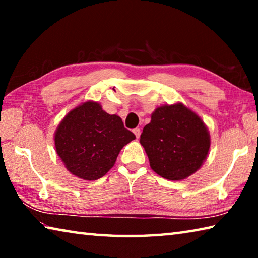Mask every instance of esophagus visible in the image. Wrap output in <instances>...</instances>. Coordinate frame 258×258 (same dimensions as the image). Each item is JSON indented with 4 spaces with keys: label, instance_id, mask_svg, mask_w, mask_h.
I'll use <instances>...</instances> for the list:
<instances>
[{
    "label": "esophagus",
    "instance_id": "obj_1",
    "mask_svg": "<svg viewBox=\"0 0 258 258\" xmlns=\"http://www.w3.org/2000/svg\"><path fill=\"white\" fill-rule=\"evenodd\" d=\"M133 133L135 134V137H137V139H139L140 135H141V130H140V128H134L133 130Z\"/></svg>",
    "mask_w": 258,
    "mask_h": 258
}]
</instances>
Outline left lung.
I'll return each mask as SVG.
<instances>
[{
    "label": "left lung",
    "mask_w": 258,
    "mask_h": 258,
    "mask_svg": "<svg viewBox=\"0 0 258 258\" xmlns=\"http://www.w3.org/2000/svg\"><path fill=\"white\" fill-rule=\"evenodd\" d=\"M150 167L161 177L180 181L202 167L211 147L203 119L181 102L155 109L140 137Z\"/></svg>",
    "instance_id": "left-lung-1"
}]
</instances>
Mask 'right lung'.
<instances>
[{"label":"right lung","mask_w":258,"mask_h":258,"mask_svg":"<svg viewBox=\"0 0 258 258\" xmlns=\"http://www.w3.org/2000/svg\"><path fill=\"white\" fill-rule=\"evenodd\" d=\"M135 139L117 115L85 101L72 109L54 133L55 151L73 175L95 181L106 175L123 147Z\"/></svg>","instance_id":"obj_1"}]
</instances>
